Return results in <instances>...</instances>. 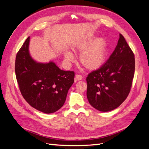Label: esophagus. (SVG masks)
<instances>
[{
	"instance_id": "1",
	"label": "esophagus",
	"mask_w": 149,
	"mask_h": 149,
	"mask_svg": "<svg viewBox=\"0 0 149 149\" xmlns=\"http://www.w3.org/2000/svg\"><path fill=\"white\" fill-rule=\"evenodd\" d=\"M83 76L81 74H76L75 76V81H77L79 80H81L83 79Z\"/></svg>"
}]
</instances>
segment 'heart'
<instances>
[{"label":"heart","mask_w":149,"mask_h":149,"mask_svg":"<svg viewBox=\"0 0 149 149\" xmlns=\"http://www.w3.org/2000/svg\"><path fill=\"white\" fill-rule=\"evenodd\" d=\"M93 37H88L76 45L74 48L81 52L79 56V61L84 67L88 70H96L104 63L107 52L106 40L99 38L93 41ZM65 58L67 61H72L74 58L72 54L66 52Z\"/></svg>","instance_id":"obj_1"}]
</instances>
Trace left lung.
<instances>
[{"mask_svg": "<svg viewBox=\"0 0 149 149\" xmlns=\"http://www.w3.org/2000/svg\"><path fill=\"white\" fill-rule=\"evenodd\" d=\"M134 71V54L120 33L118 45L109 59L87 76V97L90 104L102 112L119 107L130 91Z\"/></svg>", "mask_w": 149, "mask_h": 149, "instance_id": "obj_1", "label": "left lung"}]
</instances>
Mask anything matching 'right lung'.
<instances>
[{"label": "right lung", "instance_id": "obj_1", "mask_svg": "<svg viewBox=\"0 0 149 149\" xmlns=\"http://www.w3.org/2000/svg\"><path fill=\"white\" fill-rule=\"evenodd\" d=\"M30 37L17 52L15 71L22 96L35 109L46 114L59 110L74 83V72L60 70L53 62L39 63L29 52Z\"/></svg>", "mask_w": 149, "mask_h": 149}]
</instances>
